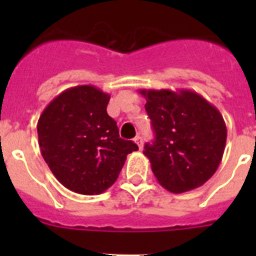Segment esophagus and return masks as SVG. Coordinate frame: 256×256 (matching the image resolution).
Masks as SVG:
<instances>
[{
    "label": "esophagus",
    "instance_id": "esophagus-1",
    "mask_svg": "<svg viewBox=\"0 0 256 256\" xmlns=\"http://www.w3.org/2000/svg\"><path fill=\"white\" fill-rule=\"evenodd\" d=\"M134 142L137 144V146H138L140 148H142V146H144V138H142L141 136H137L134 138Z\"/></svg>",
    "mask_w": 256,
    "mask_h": 256
}]
</instances>
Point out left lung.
<instances>
[{
    "label": "left lung",
    "instance_id": "left-lung-1",
    "mask_svg": "<svg viewBox=\"0 0 256 256\" xmlns=\"http://www.w3.org/2000/svg\"><path fill=\"white\" fill-rule=\"evenodd\" d=\"M155 140L144 154L164 188L182 194L202 186L216 173L227 140L216 106L188 90H140Z\"/></svg>",
    "mask_w": 256,
    "mask_h": 256
}]
</instances>
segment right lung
<instances>
[{
    "instance_id": "obj_1",
    "label": "right lung",
    "mask_w": 256,
    "mask_h": 256,
    "mask_svg": "<svg viewBox=\"0 0 256 256\" xmlns=\"http://www.w3.org/2000/svg\"><path fill=\"white\" fill-rule=\"evenodd\" d=\"M110 96L94 86H76L47 105L37 124L42 156L56 180L80 195H98L112 187L126 155L138 150L119 137L106 112Z\"/></svg>"
}]
</instances>
